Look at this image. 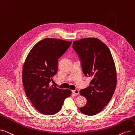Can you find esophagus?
I'll return each instance as SVG.
<instances>
[{"mask_svg":"<svg viewBox=\"0 0 135 135\" xmlns=\"http://www.w3.org/2000/svg\"><path fill=\"white\" fill-rule=\"evenodd\" d=\"M72 91H73V93L74 94H75V95H78L79 94V91L78 90H77V89L73 90Z\"/></svg>","mask_w":135,"mask_h":135,"instance_id":"esophagus-1","label":"esophagus"}]
</instances>
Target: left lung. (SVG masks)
<instances>
[{
  "label": "left lung",
  "mask_w": 135,
  "mask_h": 135,
  "mask_svg": "<svg viewBox=\"0 0 135 135\" xmlns=\"http://www.w3.org/2000/svg\"><path fill=\"white\" fill-rule=\"evenodd\" d=\"M72 47L80 58L83 73L92 78L89 86L80 91L87 102L79 110L86 115H96L109 103L116 88L117 76L113 56L107 46L97 38L75 41Z\"/></svg>",
  "instance_id": "obj_1"
}]
</instances>
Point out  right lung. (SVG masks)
<instances>
[{
  "mask_svg": "<svg viewBox=\"0 0 135 135\" xmlns=\"http://www.w3.org/2000/svg\"><path fill=\"white\" fill-rule=\"evenodd\" d=\"M71 44L58 38H46L33 47L26 58L22 68L26 95L42 114L57 113L65 99L71 95V90L50 85L58 71V59Z\"/></svg>",
  "mask_w": 135,
  "mask_h": 135,
  "instance_id": "add662e5",
  "label": "right lung"
}]
</instances>
